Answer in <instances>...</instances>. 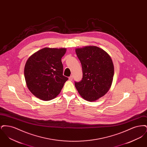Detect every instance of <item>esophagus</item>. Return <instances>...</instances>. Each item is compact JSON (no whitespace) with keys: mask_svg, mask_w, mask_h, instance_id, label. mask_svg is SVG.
Masks as SVG:
<instances>
[{"mask_svg":"<svg viewBox=\"0 0 147 147\" xmlns=\"http://www.w3.org/2000/svg\"><path fill=\"white\" fill-rule=\"evenodd\" d=\"M69 80L70 81H72V80H73V76H71L70 77H69Z\"/></svg>","mask_w":147,"mask_h":147,"instance_id":"esophagus-1","label":"esophagus"}]
</instances>
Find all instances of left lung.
Returning <instances> with one entry per match:
<instances>
[{
  "instance_id": "obj_1",
  "label": "left lung",
  "mask_w": 147,
  "mask_h": 147,
  "mask_svg": "<svg viewBox=\"0 0 147 147\" xmlns=\"http://www.w3.org/2000/svg\"><path fill=\"white\" fill-rule=\"evenodd\" d=\"M83 70V78L75 82L82 98L94 101L103 96L112 84L114 67L109 54L96 46H86L76 49Z\"/></svg>"
}]
</instances>
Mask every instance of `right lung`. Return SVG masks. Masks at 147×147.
Segmentation results:
<instances>
[{
	"mask_svg": "<svg viewBox=\"0 0 147 147\" xmlns=\"http://www.w3.org/2000/svg\"><path fill=\"white\" fill-rule=\"evenodd\" d=\"M65 49L44 48L28 58L24 69L28 88L36 97L49 101L60 93L68 79L63 75L61 58Z\"/></svg>",
	"mask_w": 147,
	"mask_h": 147,
	"instance_id": "1",
	"label": "right lung"
}]
</instances>
